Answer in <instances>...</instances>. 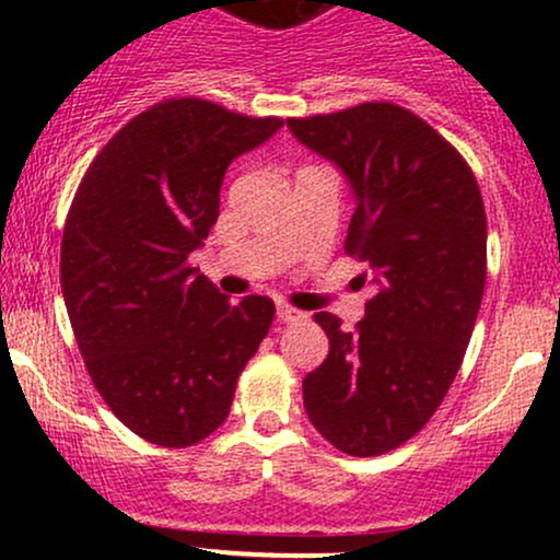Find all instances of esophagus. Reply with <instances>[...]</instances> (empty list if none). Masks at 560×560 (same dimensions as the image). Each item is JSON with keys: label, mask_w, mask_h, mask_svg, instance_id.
Segmentation results:
<instances>
[{"label": "esophagus", "mask_w": 560, "mask_h": 560, "mask_svg": "<svg viewBox=\"0 0 560 560\" xmlns=\"http://www.w3.org/2000/svg\"><path fill=\"white\" fill-rule=\"evenodd\" d=\"M276 318H279L281 324H289V320H300L302 313L298 311V307L284 305V302H279V305H276Z\"/></svg>", "instance_id": "34e87169"}]
</instances>
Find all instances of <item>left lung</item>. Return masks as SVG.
<instances>
[{
	"label": "left lung",
	"instance_id": "left-lung-1",
	"mask_svg": "<svg viewBox=\"0 0 560 560\" xmlns=\"http://www.w3.org/2000/svg\"><path fill=\"white\" fill-rule=\"evenodd\" d=\"M287 126L350 178L358 208L345 253L374 284L355 331L313 316L329 355L305 376L302 400L324 440L371 458L427 427L464 363L487 281L485 202L464 155L395 102Z\"/></svg>",
	"mask_w": 560,
	"mask_h": 560
}]
</instances>
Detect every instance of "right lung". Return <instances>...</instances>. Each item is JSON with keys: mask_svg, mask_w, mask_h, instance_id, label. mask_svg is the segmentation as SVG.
Listing matches in <instances>:
<instances>
[{"mask_svg": "<svg viewBox=\"0 0 560 560\" xmlns=\"http://www.w3.org/2000/svg\"><path fill=\"white\" fill-rule=\"evenodd\" d=\"M284 120L168 96L100 150L70 202L60 284L75 342L107 408L141 440L189 447L226 421L276 305H234L189 255L221 210L229 163Z\"/></svg>", "mask_w": 560, "mask_h": 560, "instance_id": "obj_1", "label": "right lung"}]
</instances>
